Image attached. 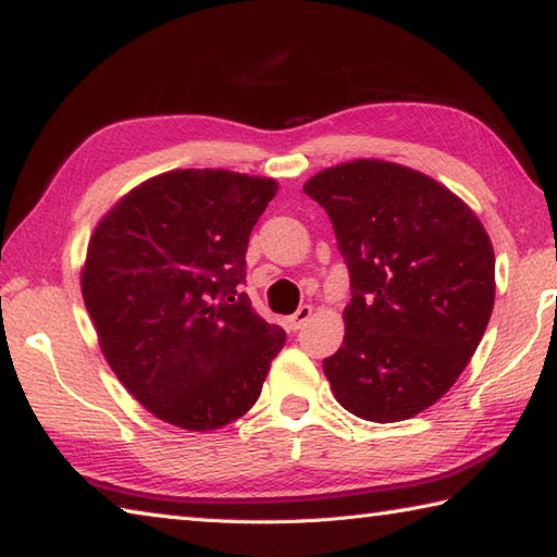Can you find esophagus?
I'll use <instances>...</instances> for the list:
<instances>
[{
	"mask_svg": "<svg viewBox=\"0 0 557 557\" xmlns=\"http://www.w3.org/2000/svg\"><path fill=\"white\" fill-rule=\"evenodd\" d=\"M311 313H313V307H309V304H304V307H299L297 311L289 315V329L292 331H299L301 325L311 319Z\"/></svg>",
	"mask_w": 557,
	"mask_h": 557,
	"instance_id": "esophagus-1",
	"label": "esophagus"
}]
</instances>
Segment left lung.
<instances>
[{
	"mask_svg": "<svg viewBox=\"0 0 557 557\" xmlns=\"http://www.w3.org/2000/svg\"><path fill=\"white\" fill-rule=\"evenodd\" d=\"M304 193L350 270L345 341L323 359L337 403L372 422L418 416L456 384L493 313L485 226L446 185L381 159L337 163Z\"/></svg>",
	"mask_w": 557,
	"mask_h": 557,
	"instance_id": "1",
	"label": "left lung"
}]
</instances>
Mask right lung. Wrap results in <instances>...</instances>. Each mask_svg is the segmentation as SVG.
Masks as SVG:
<instances>
[{
	"label": "right lung",
	"mask_w": 557,
	"mask_h": 557,
	"mask_svg": "<svg viewBox=\"0 0 557 557\" xmlns=\"http://www.w3.org/2000/svg\"><path fill=\"white\" fill-rule=\"evenodd\" d=\"M277 181L176 169L123 195L86 250L82 297L98 345L129 394L181 430L238 420L287 335L246 292L250 228Z\"/></svg>",
	"instance_id": "1"
}]
</instances>
